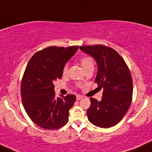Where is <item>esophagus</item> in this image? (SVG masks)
Segmentation results:
<instances>
[{
	"label": "esophagus",
	"mask_w": 152,
	"mask_h": 152,
	"mask_svg": "<svg viewBox=\"0 0 152 152\" xmlns=\"http://www.w3.org/2000/svg\"><path fill=\"white\" fill-rule=\"evenodd\" d=\"M83 99V96H79V95L76 96V99H77V100H80V99Z\"/></svg>",
	"instance_id": "obj_1"
}]
</instances>
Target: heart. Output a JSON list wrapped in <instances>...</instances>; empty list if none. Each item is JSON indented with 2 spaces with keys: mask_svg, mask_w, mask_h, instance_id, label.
<instances>
[{
  "mask_svg": "<svg viewBox=\"0 0 152 152\" xmlns=\"http://www.w3.org/2000/svg\"><path fill=\"white\" fill-rule=\"evenodd\" d=\"M80 63L82 65V67H83V69L85 70H87V69L91 68V67H94V63H93V59H91L89 56H85V57L82 58L80 59ZM67 70H68V65H65L63 67V73L64 74H66Z\"/></svg>",
  "mask_w": 152,
  "mask_h": 152,
  "instance_id": "heart-1",
  "label": "heart"
}]
</instances>
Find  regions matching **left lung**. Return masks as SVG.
<instances>
[{
  "label": "left lung",
  "mask_w": 152,
  "mask_h": 152,
  "mask_svg": "<svg viewBox=\"0 0 152 152\" xmlns=\"http://www.w3.org/2000/svg\"><path fill=\"white\" fill-rule=\"evenodd\" d=\"M97 63L95 82L103 88L102 101L90 98L87 109L88 120L101 128H110L121 121L129 108L133 93L132 79L123 58L114 50L104 45L80 46Z\"/></svg>",
  "instance_id": "obj_1"
}]
</instances>
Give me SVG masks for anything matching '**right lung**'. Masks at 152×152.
<instances>
[{
    "label": "right lung",
    "instance_id": "1",
    "mask_svg": "<svg viewBox=\"0 0 152 152\" xmlns=\"http://www.w3.org/2000/svg\"><path fill=\"white\" fill-rule=\"evenodd\" d=\"M79 46H50L37 52L29 60L21 82V97L31 120L45 129H56L68 121L75 95L56 97L53 82L61 79L63 67Z\"/></svg>",
    "mask_w": 152,
    "mask_h": 152
}]
</instances>
